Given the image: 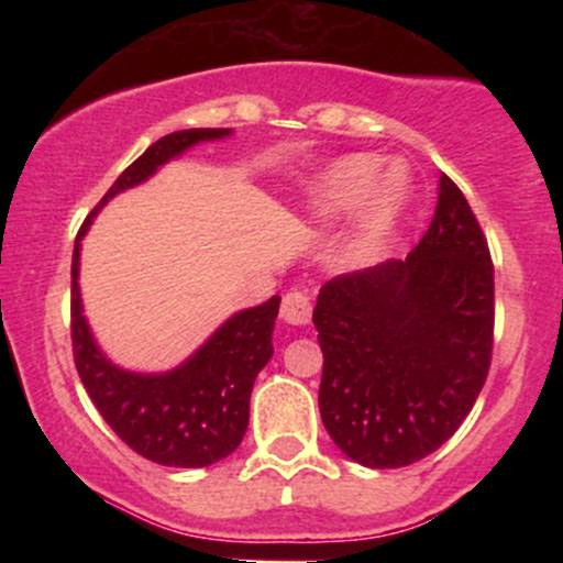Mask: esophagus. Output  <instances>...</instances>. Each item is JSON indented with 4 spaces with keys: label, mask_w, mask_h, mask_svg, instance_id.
<instances>
[{
    "label": "esophagus",
    "mask_w": 563,
    "mask_h": 563,
    "mask_svg": "<svg viewBox=\"0 0 563 563\" xmlns=\"http://www.w3.org/2000/svg\"><path fill=\"white\" fill-rule=\"evenodd\" d=\"M280 318L290 322V325H307L309 318H312V301H309V296L303 290H288L283 296Z\"/></svg>",
    "instance_id": "34e87169"
}]
</instances>
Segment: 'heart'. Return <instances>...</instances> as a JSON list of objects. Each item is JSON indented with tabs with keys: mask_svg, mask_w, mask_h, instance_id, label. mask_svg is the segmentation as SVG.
Returning a JSON list of instances; mask_svg holds the SVG:
<instances>
[{
	"mask_svg": "<svg viewBox=\"0 0 563 563\" xmlns=\"http://www.w3.org/2000/svg\"><path fill=\"white\" fill-rule=\"evenodd\" d=\"M378 164L367 156H349L328 166L314 190V206L322 217H341L357 209L365 197L363 217L354 232V249L371 254L389 230L399 209V187L394 179L376 185Z\"/></svg>",
	"mask_w": 563,
	"mask_h": 563,
	"instance_id": "obj_1",
	"label": "heart"
}]
</instances>
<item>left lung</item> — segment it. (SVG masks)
Masks as SVG:
<instances>
[{"instance_id":"8db88e82","label":"left lung","mask_w":563,"mask_h":563,"mask_svg":"<svg viewBox=\"0 0 563 563\" xmlns=\"http://www.w3.org/2000/svg\"><path fill=\"white\" fill-rule=\"evenodd\" d=\"M312 322L320 416L335 448L367 468H402L442 448L493 363L495 267L461 187L442 174L410 256L328 280Z\"/></svg>"}]
</instances>
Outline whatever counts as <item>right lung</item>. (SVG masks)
<instances>
[{
    "instance_id": "obj_1",
    "label": "right lung",
    "mask_w": 563,
    "mask_h": 563,
    "mask_svg": "<svg viewBox=\"0 0 563 563\" xmlns=\"http://www.w3.org/2000/svg\"><path fill=\"white\" fill-rule=\"evenodd\" d=\"M224 134H230V129H185L156 140L121 172L100 206L115 192L145 183L161 164L196 142ZM97 209L84 219L70 262V341L84 389L121 442L142 457L174 468L211 466L228 457L249 429L251 389L273 357V328L280 296L230 318L177 371L161 376L121 371L97 349L81 314L79 241Z\"/></svg>"
}]
</instances>
